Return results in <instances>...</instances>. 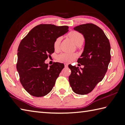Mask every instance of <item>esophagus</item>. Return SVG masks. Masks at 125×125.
Wrapping results in <instances>:
<instances>
[{"label": "esophagus", "instance_id": "1", "mask_svg": "<svg viewBox=\"0 0 125 125\" xmlns=\"http://www.w3.org/2000/svg\"><path fill=\"white\" fill-rule=\"evenodd\" d=\"M64 65H65V67H67L68 66V64L67 63H65Z\"/></svg>", "mask_w": 125, "mask_h": 125}]
</instances>
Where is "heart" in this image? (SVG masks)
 Here are the masks:
<instances>
[{"instance_id": "1", "label": "heart", "mask_w": 125, "mask_h": 125, "mask_svg": "<svg viewBox=\"0 0 125 125\" xmlns=\"http://www.w3.org/2000/svg\"><path fill=\"white\" fill-rule=\"evenodd\" d=\"M69 37L71 39L73 42L77 45L79 44L82 43L84 41V36L83 35L81 34L80 32H78L75 30H72L69 34H68ZM62 37H58L56 38L53 43L54 48L55 49H57L59 47ZM77 57V55L74 53H63L58 56V59L60 61L65 62H70L73 60L75 58Z\"/></svg>"}]
</instances>
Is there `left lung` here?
Instances as JSON below:
<instances>
[{
    "instance_id": "left-lung-1",
    "label": "left lung",
    "mask_w": 125,
    "mask_h": 125,
    "mask_svg": "<svg viewBox=\"0 0 125 125\" xmlns=\"http://www.w3.org/2000/svg\"><path fill=\"white\" fill-rule=\"evenodd\" d=\"M74 30L83 35L85 39L84 51L77 60L84 67L79 69L69 65L71 71L69 82L75 93L86 95L93 90L106 73L111 59L110 45L104 32L95 24H81Z\"/></svg>"
}]
</instances>
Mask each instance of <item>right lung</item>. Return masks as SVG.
<instances>
[{
  "label": "right lung",
  "mask_w": 125,
  "mask_h": 125,
  "mask_svg": "<svg viewBox=\"0 0 125 125\" xmlns=\"http://www.w3.org/2000/svg\"><path fill=\"white\" fill-rule=\"evenodd\" d=\"M68 28L41 24L32 28L21 41L16 67L21 83L30 95L42 97L52 90L64 65L56 62L48 66L44 62L54 52L55 40L66 33Z\"/></svg>",
  "instance_id": "right-lung-1"
}]
</instances>
